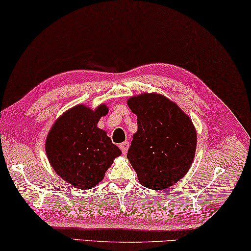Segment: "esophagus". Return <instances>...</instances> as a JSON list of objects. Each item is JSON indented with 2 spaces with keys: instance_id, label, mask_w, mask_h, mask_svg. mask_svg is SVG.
Returning <instances> with one entry per match:
<instances>
[{
  "instance_id": "esophagus-1",
  "label": "esophagus",
  "mask_w": 251,
  "mask_h": 251,
  "mask_svg": "<svg viewBox=\"0 0 251 251\" xmlns=\"http://www.w3.org/2000/svg\"><path fill=\"white\" fill-rule=\"evenodd\" d=\"M129 146H130V143L127 141H126V142H124V143H121L120 145H119V148L121 149V151H122V153H124L125 155L127 153V150H129Z\"/></svg>"
}]
</instances>
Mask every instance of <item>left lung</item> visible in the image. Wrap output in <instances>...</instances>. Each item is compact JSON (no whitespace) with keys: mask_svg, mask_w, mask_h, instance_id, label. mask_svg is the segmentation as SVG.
Wrapping results in <instances>:
<instances>
[{"mask_svg":"<svg viewBox=\"0 0 251 251\" xmlns=\"http://www.w3.org/2000/svg\"><path fill=\"white\" fill-rule=\"evenodd\" d=\"M138 117V131L127 151V159L143 187L164 190L190 169L197 149V131L176 102L157 93H143L127 99Z\"/></svg>","mask_w":251,"mask_h":251,"instance_id":"left-lung-1","label":"left lung"}]
</instances>
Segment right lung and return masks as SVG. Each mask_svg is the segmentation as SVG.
Segmentation results:
<instances>
[{
    "label": "right lung",
    "instance_id": "right-lung-1",
    "mask_svg": "<svg viewBox=\"0 0 251 251\" xmlns=\"http://www.w3.org/2000/svg\"><path fill=\"white\" fill-rule=\"evenodd\" d=\"M109 109L106 103L96 109L76 105L54 121L46 139V153L51 167L63 179L81 190L100 182L121 150L107 132L97 126Z\"/></svg>",
    "mask_w": 251,
    "mask_h": 251
}]
</instances>
